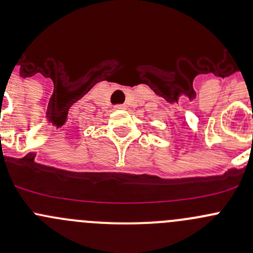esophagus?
<instances>
[{
	"label": "esophagus",
	"instance_id": "obj_1",
	"mask_svg": "<svg viewBox=\"0 0 253 253\" xmlns=\"http://www.w3.org/2000/svg\"><path fill=\"white\" fill-rule=\"evenodd\" d=\"M115 109H116V110H125V109H126V105H116Z\"/></svg>",
	"mask_w": 253,
	"mask_h": 253
}]
</instances>
